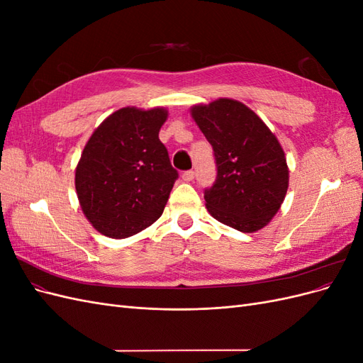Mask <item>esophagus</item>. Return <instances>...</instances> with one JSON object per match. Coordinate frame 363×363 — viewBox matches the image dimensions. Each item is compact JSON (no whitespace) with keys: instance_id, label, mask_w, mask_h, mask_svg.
<instances>
[{"instance_id":"obj_1","label":"esophagus","mask_w":363,"mask_h":363,"mask_svg":"<svg viewBox=\"0 0 363 363\" xmlns=\"http://www.w3.org/2000/svg\"><path fill=\"white\" fill-rule=\"evenodd\" d=\"M194 177H195V172H194L192 169H189V171H184V172L182 174V179H183L184 182H192V180H194Z\"/></svg>"}]
</instances>
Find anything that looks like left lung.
<instances>
[{"instance_id":"left-lung-1","label":"left lung","mask_w":363,"mask_h":363,"mask_svg":"<svg viewBox=\"0 0 363 363\" xmlns=\"http://www.w3.org/2000/svg\"><path fill=\"white\" fill-rule=\"evenodd\" d=\"M192 116L213 148L216 180L204 189L208 213L239 232L265 227L288 191L289 171L277 138L250 108L219 98Z\"/></svg>"}]
</instances>
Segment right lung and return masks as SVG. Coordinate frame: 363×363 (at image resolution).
<instances>
[{"instance_id":"1","label":"right lung","mask_w":363,"mask_h":363,"mask_svg":"<svg viewBox=\"0 0 363 363\" xmlns=\"http://www.w3.org/2000/svg\"><path fill=\"white\" fill-rule=\"evenodd\" d=\"M167 116L164 108H119L87 140L75 189L83 213L100 233L133 236L163 213L179 179L159 139Z\"/></svg>"}]
</instances>
